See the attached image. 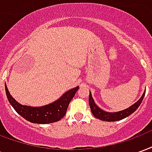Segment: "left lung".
<instances>
[{"mask_svg":"<svg viewBox=\"0 0 152 152\" xmlns=\"http://www.w3.org/2000/svg\"><path fill=\"white\" fill-rule=\"evenodd\" d=\"M145 93L146 91L143 93L142 96L141 97L140 99L137 101V102H135L134 105H132L131 107H129V108L125 109V110H123V111H121V112H107L102 111V109H100L96 105L95 102L94 101V99L92 98V95L90 94V91H89V107H90V110H91V112L94 115V116L96 118H98L99 120H102V121H121L124 118H126L129 115H130L132 113H134L137 108L138 107L140 106V104L142 102V99H143L144 96H145Z\"/></svg>","mask_w":152,"mask_h":152,"instance_id":"left-lung-1","label":"left lung"}]
</instances>
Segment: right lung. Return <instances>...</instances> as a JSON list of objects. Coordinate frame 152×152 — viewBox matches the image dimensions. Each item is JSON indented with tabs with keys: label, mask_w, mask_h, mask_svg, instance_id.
<instances>
[{
	"label": "right lung",
	"mask_w": 152,
	"mask_h": 152,
	"mask_svg": "<svg viewBox=\"0 0 152 152\" xmlns=\"http://www.w3.org/2000/svg\"><path fill=\"white\" fill-rule=\"evenodd\" d=\"M5 87L7 99L14 109L27 121L35 124H50L61 120L66 115L71 100L79 89L77 86L74 89H70L59 99L49 105L33 107L19 104L10 94L6 85Z\"/></svg>",
	"instance_id": "add662e5"
}]
</instances>
